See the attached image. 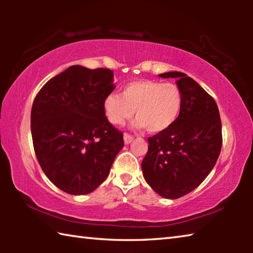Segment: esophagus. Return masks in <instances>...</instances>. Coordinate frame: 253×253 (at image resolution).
I'll return each mask as SVG.
<instances>
[{"label":"esophagus","mask_w":253,"mask_h":253,"mask_svg":"<svg viewBox=\"0 0 253 253\" xmlns=\"http://www.w3.org/2000/svg\"><path fill=\"white\" fill-rule=\"evenodd\" d=\"M132 139H134V137H132L131 135L129 134H124V143H125L126 145L130 144L132 142Z\"/></svg>","instance_id":"1"}]
</instances>
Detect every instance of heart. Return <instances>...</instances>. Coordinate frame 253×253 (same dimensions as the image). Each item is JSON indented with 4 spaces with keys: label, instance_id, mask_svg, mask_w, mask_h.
Here are the masks:
<instances>
[{
    "label": "heart",
    "instance_id": "b5f03b06",
    "mask_svg": "<svg viewBox=\"0 0 253 253\" xmlns=\"http://www.w3.org/2000/svg\"><path fill=\"white\" fill-rule=\"evenodd\" d=\"M183 95L175 84L160 81H131L123 88L121 95L111 93L102 104L108 122L122 126L130 119L135 111L134 126L160 134L169 129L181 114Z\"/></svg>",
    "mask_w": 253,
    "mask_h": 253
}]
</instances>
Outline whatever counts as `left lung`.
Returning a JSON list of instances; mask_svg holds the SVG:
<instances>
[{"label": "left lung", "instance_id": "obj_1", "mask_svg": "<svg viewBox=\"0 0 253 253\" xmlns=\"http://www.w3.org/2000/svg\"><path fill=\"white\" fill-rule=\"evenodd\" d=\"M158 76L176 78L183 107L169 129L148 137L142 169L158 195L175 200L198 187L214 168L222 147V125L215 100L191 77L178 71Z\"/></svg>", "mask_w": 253, "mask_h": 253}]
</instances>
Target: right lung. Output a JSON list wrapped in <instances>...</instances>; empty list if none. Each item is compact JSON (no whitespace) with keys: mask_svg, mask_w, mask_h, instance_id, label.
I'll use <instances>...</instances> for the list:
<instances>
[{"mask_svg":"<svg viewBox=\"0 0 253 253\" xmlns=\"http://www.w3.org/2000/svg\"><path fill=\"white\" fill-rule=\"evenodd\" d=\"M114 72L71 66L51 78L31 110L34 152L42 170L66 193H91L108 176L124 147L123 132L102 104L115 89Z\"/></svg>","mask_w":253,"mask_h":253,"instance_id":"right-lung-1","label":"right lung"}]
</instances>
